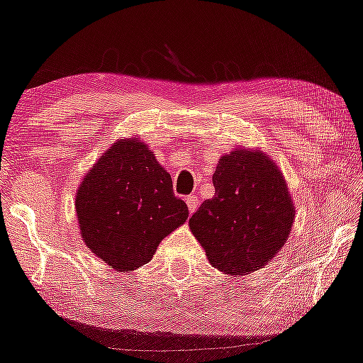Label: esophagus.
<instances>
[{"mask_svg": "<svg viewBox=\"0 0 363 363\" xmlns=\"http://www.w3.org/2000/svg\"><path fill=\"white\" fill-rule=\"evenodd\" d=\"M186 205H188V210H190V213H195V210L198 208V205H200V201H198V196L196 195H190L185 198Z\"/></svg>", "mask_w": 363, "mask_h": 363, "instance_id": "esophagus-1", "label": "esophagus"}]
</instances>
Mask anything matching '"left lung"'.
Instances as JSON below:
<instances>
[{
  "instance_id": "left-lung-1",
  "label": "left lung",
  "mask_w": 363,
  "mask_h": 363,
  "mask_svg": "<svg viewBox=\"0 0 363 363\" xmlns=\"http://www.w3.org/2000/svg\"><path fill=\"white\" fill-rule=\"evenodd\" d=\"M215 196L188 225L208 261L231 276L264 267L289 238L296 208L277 163L257 148H235L218 160Z\"/></svg>"
}]
</instances>
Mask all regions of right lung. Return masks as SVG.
I'll use <instances>...</instances> for the list:
<instances>
[{
  "instance_id": "add662e5",
  "label": "right lung",
  "mask_w": 363,
  "mask_h": 363,
  "mask_svg": "<svg viewBox=\"0 0 363 363\" xmlns=\"http://www.w3.org/2000/svg\"><path fill=\"white\" fill-rule=\"evenodd\" d=\"M79 231L86 246L117 272L135 271L182 226L188 206L172 177L140 138L107 148L76 191Z\"/></svg>"
}]
</instances>
